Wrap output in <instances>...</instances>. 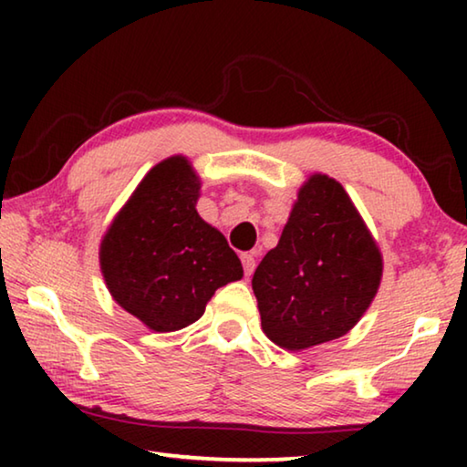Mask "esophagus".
Wrapping results in <instances>:
<instances>
[{"label":"esophagus","mask_w":467,"mask_h":467,"mask_svg":"<svg viewBox=\"0 0 467 467\" xmlns=\"http://www.w3.org/2000/svg\"><path fill=\"white\" fill-rule=\"evenodd\" d=\"M241 262H243L244 275H251L253 270H255V255H253V253H243Z\"/></svg>","instance_id":"obj_1"}]
</instances>
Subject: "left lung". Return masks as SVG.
<instances>
[{
  "label": "left lung",
  "mask_w": 467,
  "mask_h": 467,
  "mask_svg": "<svg viewBox=\"0 0 467 467\" xmlns=\"http://www.w3.org/2000/svg\"><path fill=\"white\" fill-rule=\"evenodd\" d=\"M383 255L342 183L313 172L251 286L264 334L290 352L346 336L373 303Z\"/></svg>",
  "instance_id": "left-lung-1"
}]
</instances>
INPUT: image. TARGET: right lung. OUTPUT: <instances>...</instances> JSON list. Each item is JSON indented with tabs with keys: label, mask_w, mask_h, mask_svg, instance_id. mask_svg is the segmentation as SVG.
<instances>
[{
	"label": "right lung",
	"mask_w": 467,
	"mask_h": 467,
	"mask_svg": "<svg viewBox=\"0 0 467 467\" xmlns=\"http://www.w3.org/2000/svg\"><path fill=\"white\" fill-rule=\"evenodd\" d=\"M202 181L187 156L146 172L100 241V272L117 305L167 334L202 317L208 300L243 265L224 234L197 214Z\"/></svg>",
	"instance_id": "1"
}]
</instances>
